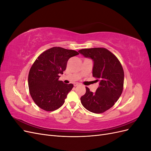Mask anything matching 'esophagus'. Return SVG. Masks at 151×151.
I'll list each match as a JSON object with an SVG mask.
<instances>
[{"label": "esophagus", "mask_w": 151, "mask_h": 151, "mask_svg": "<svg viewBox=\"0 0 151 151\" xmlns=\"http://www.w3.org/2000/svg\"><path fill=\"white\" fill-rule=\"evenodd\" d=\"M74 86L75 87H76V86H79V84H78V83H75V84H74Z\"/></svg>", "instance_id": "esophagus-1"}]
</instances>
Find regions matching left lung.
I'll list each match as a JSON object with an SVG mask.
<instances>
[{
  "label": "left lung",
  "instance_id": "obj_1",
  "mask_svg": "<svg viewBox=\"0 0 151 151\" xmlns=\"http://www.w3.org/2000/svg\"><path fill=\"white\" fill-rule=\"evenodd\" d=\"M84 57L93 61V76L98 82L95 93L86 88V92L81 98L83 106L94 113H102L111 108L122 93L124 72L115 55L104 48H86L79 50Z\"/></svg>",
  "mask_w": 151,
  "mask_h": 151
}]
</instances>
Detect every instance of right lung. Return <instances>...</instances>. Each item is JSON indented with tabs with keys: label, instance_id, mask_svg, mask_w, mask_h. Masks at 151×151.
Listing matches in <instances>:
<instances>
[{
	"label": "right lung",
	"instance_id": "right-lung-1",
	"mask_svg": "<svg viewBox=\"0 0 151 151\" xmlns=\"http://www.w3.org/2000/svg\"><path fill=\"white\" fill-rule=\"evenodd\" d=\"M79 53L72 50L53 47L43 52L31 66L28 86L32 99L38 106L47 111L61 107L74 85L59 81L70 57Z\"/></svg>",
	"mask_w": 151,
	"mask_h": 151
}]
</instances>
